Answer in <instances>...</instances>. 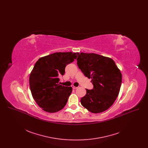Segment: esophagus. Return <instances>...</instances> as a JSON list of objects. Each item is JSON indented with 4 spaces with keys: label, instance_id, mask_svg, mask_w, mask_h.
Returning <instances> with one entry per match:
<instances>
[{
    "label": "esophagus",
    "instance_id": "esophagus-1",
    "mask_svg": "<svg viewBox=\"0 0 148 148\" xmlns=\"http://www.w3.org/2000/svg\"><path fill=\"white\" fill-rule=\"evenodd\" d=\"M72 86V88H73V89H77V87H76V86H74V85H72L71 86Z\"/></svg>",
    "mask_w": 148,
    "mask_h": 148
}]
</instances>
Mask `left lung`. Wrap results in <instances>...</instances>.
I'll return each mask as SVG.
<instances>
[{
  "mask_svg": "<svg viewBox=\"0 0 148 148\" xmlns=\"http://www.w3.org/2000/svg\"><path fill=\"white\" fill-rule=\"evenodd\" d=\"M77 65L85 77L91 78L92 90L86 89L82 105L92 113L108 109L118 96L121 85L120 71L112 59L95 53H77Z\"/></svg>",
  "mask_w": 148,
  "mask_h": 148,
  "instance_id": "8db88e82",
  "label": "left lung"
}]
</instances>
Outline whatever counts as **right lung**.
Here are the masks:
<instances>
[{"mask_svg":"<svg viewBox=\"0 0 148 148\" xmlns=\"http://www.w3.org/2000/svg\"><path fill=\"white\" fill-rule=\"evenodd\" d=\"M77 53H55L38 59L29 77V86L36 104L43 110L55 113L65 106L72 88L59 84L66 65L74 62Z\"/></svg>","mask_w":148,"mask_h":148,"instance_id":"1","label":"right lung"}]
</instances>
